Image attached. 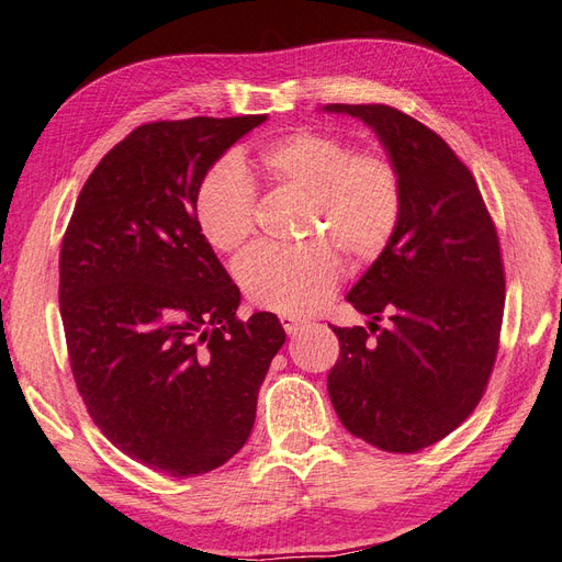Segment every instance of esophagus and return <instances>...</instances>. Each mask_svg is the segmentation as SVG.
I'll use <instances>...</instances> for the list:
<instances>
[{"label": "esophagus", "instance_id": "esophagus-1", "mask_svg": "<svg viewBox=\"0 0 562 562\" xmlns=\"http://www.w3.org/2000/svg\"><path fill=\"white\" fill-rule=\"evenodd\" d=\"M280 323H282V327H284V333L292 335V337L306 327V321L294 318V315H280Z\"/></svg>", "mask_w": 562, "mask_h": 562}]
</instances>
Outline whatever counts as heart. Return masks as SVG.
Here are the masks:
<instances>
[{
    "label": "heart",
    "mask_w": 562,
    "mask_h": 562,
    "mask_svg": "<svg viewBox=\"0 0 562 562\" xmlns=\"http://www.w3.org/2000/svg\"><path fill=\"white\" fill-rule=\"evenodd\" d=\"M263 176L308 196L306 233L327 235L356 261H372L392 241L404 211V187L390 156L353 151L333 133L296 131L258 151ZM194 215L215 251H237L256 227V190L237 161H221L201 180ZM241 290L256 306L306 315L325 306L341 280V261L327 239L296 247L256 244L235 263Z\"/></svg>",
    "instance_id": "obj_1"
}]
</instances>
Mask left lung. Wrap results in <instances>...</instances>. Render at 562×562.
Wrapping results in <instances>:
<instances>
[{
	"instance_id": "8db88e82",
	"label": "left lung",
	"mask_w": 562,
	"mask_h": 562,
	"mask_svg": "<svg viewBox=\"0 0 562 562\" xmlns=\"http://www.w3.org/2000/svg\"><path fill=\"white\" fill-rule=\"evenodd\" d=\"M323 111L372 127L404 187L392 241L347 294L368 329L333 327L329 401L353 437L415 453L468 418L492 375L506 304L498 235L472 172L427 125L384 104Z\"/></svg>"
}]
</instances>
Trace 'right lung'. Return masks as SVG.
Here are the masks:
<instances>
[{
  "label": "right lung",
  "instance_id": "obj_1",
  "mask_svg": "<svg viewBox=\"0 0 562 562\" xmlns=\"http://www.w3.org/2000/svg\"><path fill=\"white\" fill-rule=\"evenodd\" d=\"M268 116L139 125L85 182L59 258L70 370L94 425L137 463L194 477L247 443L284 329L237 318L239 290L199 233L211 166Z\"/></svg>",
  "mask_w": 562,
  "mask_h": 562
}]
</instances>
